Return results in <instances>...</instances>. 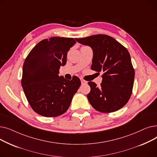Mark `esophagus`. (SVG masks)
<instances>
[{
    "instance_id": "1",
    "label": "esophagus",
    "mask_w": 157,
    "mask_h": 157,
    "mask_svg": "<svg viewBox=\"0 0 157 157\" xmlns=\"http://www.w3.org/2000/svg\"><path fill=\"white\" fill-rule=\"evenodd\" d=\"M81 84L82 85H85V84H87V81L84 80L83 79H81Z\"/></svg>"
}]
</instances>
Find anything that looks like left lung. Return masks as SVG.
I'll return each mask as SVG.
<instances>
[{"mask_svg": "<svg viewBox=\"0 0 157 157\" xmlns=\"http://www.w3.org/2000/svg\"><path fill=\"white\" fill-rule=\"evenodd\" d=\"M93 50L92 70L102 72V81L98 87L89 81L91 88L87 95L90 104L101 113H112L123 108L132 92L135 72L130 54L123 45L111 36L98 34L76 39Z\"/></svg>", "mask_w": 157, "mask_h": 157, "instance_id": "left-lung-1", "label": "left lung"}]
</instances>
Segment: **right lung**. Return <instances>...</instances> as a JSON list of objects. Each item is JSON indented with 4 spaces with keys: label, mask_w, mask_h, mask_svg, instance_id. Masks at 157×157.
<instances>
[{
    "label": "right lung",
    "mask_w": 157,
    "mask_h": 157,
    "mask_svg": "<svg viewBox=\"0 0 157 157\" xmlns=\"http://www.w3.org/2000/svg\"><path fill=\"white\" fill-rule=\"evenodd\" d=\"M73 38L53 37L34 48L24 62L21 86L32 109L45 117H56L69 109L81 85L77 76L70 81L59 76L60 66L67 62Z\"/></svg>",
    "instance_id": "right-lung-1"
}]
</instances>
